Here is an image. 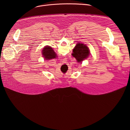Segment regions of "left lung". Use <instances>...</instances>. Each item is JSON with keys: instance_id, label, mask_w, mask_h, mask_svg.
I'll return each instance as SVG.
<instances>
[{"instance_id": "8db88e82", "label": "left lung", "mask_w": 130, "mask_h": 130, "mask_svg": "<svg viewBox=\"0 0 130 130\" xmlns=\"http://www.w3.org/2000/svg\"><path fill=\"white\" fill-rule=\"evenodd\" d=\"M90 54L88 47L83 43H78L73 50L72 56L77 60V62L80 63L88 58Z\"/></svg>"}]
</instances>
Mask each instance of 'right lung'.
<instances>
[{
	"instance_id": "right-lung-1",
	"label": "right lung",
	"mask_w": 130,
	"mask_h": 130,
	"mask_svg": "<svg viewBox=\"0 0 130 130\" xmlns=\"http://www.w3.org/2000/svg\"><path fill=\"white\" fill-rule=\"evenodd\" d=\"M43 56L46 60H50L56 57V54L51 46H46L42 50Z\"/></svg>"
}]
</instances>
